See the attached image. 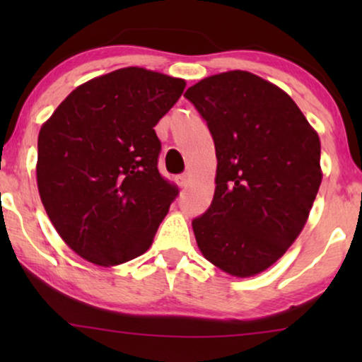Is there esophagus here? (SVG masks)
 I'll list each match as a JSON object with an SVG mask.
<instances>
[{
    "mask_svg": "<svg viewBox=\"0 0 362 362\" xmlns=\"http://www.w3.org/2000/svg\"><path fill=\"white\" fill-rule=\"evenodd\" d=\"M189 175H181V176H177L176 177V182H177V186L180 187H186L187 185H189Z\"/></svg>",
    "mask_w": 362,
    "mask_h": 362,
    "instance_id": "34e87169",
    "label": "esophagus"
}]
</instances>
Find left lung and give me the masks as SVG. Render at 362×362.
Here are the masks:
<instances>
[{
  "instance_id": "1",
  "label": "left lung",
  "mask_w": 362,
  "mask_h": 362,
  "mask_svg": "<svg viewBox=\"0 0 362 362\" xmlns=\"http://www.w3.org/2000/svg\"><path fill=\"white\" fill-rule=\"evenodd\" d=\"M216 145L211 207L192 221L206 260L237 279L259 275L308 221L323 171L320 136L288 93L247 71L206 77L185 93Z\"/></svg>"
}]
</instances>
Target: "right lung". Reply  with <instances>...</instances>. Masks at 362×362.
I'll return each mask as SVG.
<instances>
[{
  "label": "right lung",
  "instance_id": "right-lung-1",
  "mask_svg": "<svg viewBox=\"0 0 362 362\" xmlns=\"http://www.w3.org/2000/svg\"><path fill=\"white\" fill-rule=\"evenodd\" d=\"M185 87L123 67L78 86L42 123L39 196L61 239L90 264H125L153 244L177 194L158 171L155 127Z\"/></svg>",
  "mask_w": 362,
  "mask_h": 362
}]
</instances>
